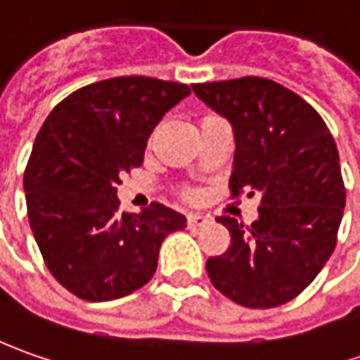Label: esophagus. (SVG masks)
<instances>
[{
    "label": "esophagus",
    "instance_id": "obj_1",
    "mask_svg": "<svg viewBox=\"0 0 360 360\" xmlns=\"http://www.w3.org/2000/svg\"><path fill=\"white\" fill-rule=\"evenodd\" d=\"M213 223V217L211 215H203V213H193L187 217V225L191 227V229H197V227H207V225H211Z\"/></svg>",
    "mask_w": 360,
    "mask_h": 360
}]
</instances>
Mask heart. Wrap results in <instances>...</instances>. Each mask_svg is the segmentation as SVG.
I'll use <instances>...</instances> for the list:
<instances>
[{"mask_svg":"<svg viewBox=\"0 0 360 360\" xmlns=\"http://www.w3.org/2000/svg\"><path fill=\"white\" fill-rule=\"evenodd\" d=\"M187 197H195V193H193V191H187Z\"/></svg>","mask_w":360,"mask_h":360,"instance_id":"obj_1","label":"heart"}]
</instances>
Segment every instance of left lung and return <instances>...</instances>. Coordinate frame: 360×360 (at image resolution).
Here are the masks:
<instances>
[{"mask_svg": "<svg viewBox=\"0 0 360 360\" xmlns=\"http://www.w3.org/2000/svg\"><path fill=\"white\" fill-rule=\"evenodd\" d=\"M193 91L233 127L231 193L261 195L251 227L217 217L231 245L207 261L209 279L249 309L289 303L313 283L337 245L345 185L335 139L313 107L275 81H213L193 85Z\"/></svg>", "mask_w": 360, "mask_h": 360, "instance_id": "8db88e82", "label": "left lung"}]
</instances>
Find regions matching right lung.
I'll return each mask as SVG.
<instances>
[{
    "label": "right lung",
    "mask_w": 360,
    "mask_h": 360,
    "mask_svg": "<svg viewBox=\"0 0 360 360\" xmlns=\"http://www.w3.org/2000/svg\"><path fill=\"white\" fill-rule=\"evenodd\" d=\"M189 94L185 83L141 75L97 81L65 97L37 133L23 175L27 217L47 269L79 299L101 303L141 289L161 243L185 229V217L161 203L121 213L117 185Z\"/></svg>",
    "instance_id": "obj_1"
}]
</instances>
